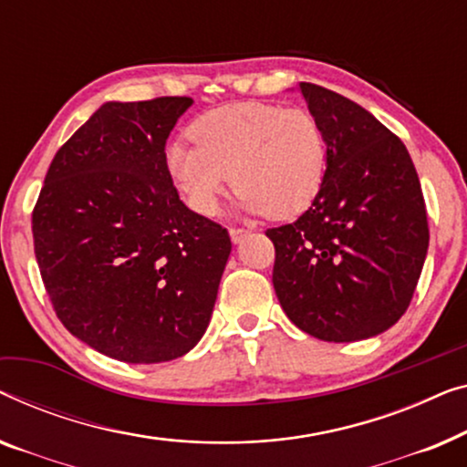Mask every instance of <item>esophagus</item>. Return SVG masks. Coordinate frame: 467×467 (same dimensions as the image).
I'll return each mask as SVG.
<instances>
[{"label":"esophagus","mask_w":467,"mask_h":467,"mask_svg":"<svg viewBox=\"0 0 467 467\" xmlns=\"http://www.w3.org/2000/svg\"><path fill=\"white\" fill-rule=\"evenodd\" d=\"M231 239H233V243H241L243 239H247L249 236V231H245V228H231Z\"/></svg>","instance_id":"1"}]
</instances>
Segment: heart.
<instances>
[{
	"label": "heart",
	"mask_w": 467,
	"mask_h": 467,
	"mask_svg": "<svg viewBox=\"0 0 467 467\" xmlns=\"http://www.w3.org/2000/svg\"><path fill=\"white\" fill-rule=\"evenodd\" d=\"M192 143L167 148V169L196 213L213 215L231 186L245 212L273 220L305 213L326 182L327 140L311 111L241 101L196 118Z\"/></svg>",
	"instance_id": "b5f03b06"
}]
</instances>
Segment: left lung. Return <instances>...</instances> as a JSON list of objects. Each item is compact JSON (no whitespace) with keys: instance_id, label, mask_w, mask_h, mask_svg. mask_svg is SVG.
Instances as JSON below:
<instances>
[{"instance_id":"8db88e82","label":"left lung","mask_w":467,"mask_h":467,"mask_svg":"<svg viewBox=\"0 0 467 467\" xmlns=\"http://www.w3.org/2000/svg\"><path fill=\"white\" fill-rule=\"evenodd\" d=\"M327 140L324 188L292 224L268 228L287 317L327 343L389 330L415 294L430 245L409 150L362 105L298 84Z\"/></svg>"}]
</instances>
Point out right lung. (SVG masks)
<instances>
[{"mask_svg": "<svg viewBox=\"0 0 467 467\" xmlns=\"http://www.w3.org/2000/svg\"><path fill=\"white\" fill-rule=\"evenodd\" d=\"M190 105L103 103L55 154L31 220L57 317L127 364L169 362L199 343L233 249L169 175V133Z\"/></svg>", "mask_w": 467, "mask_h": 467, "instance_id": "add662e5", "label": "right lung"}]
</instances>
